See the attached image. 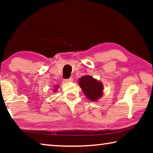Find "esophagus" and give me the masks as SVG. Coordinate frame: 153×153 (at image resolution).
<instances>
[{"label":"esophagus","instance_id":"34e87169","mask_svg":"<svg viewBox=\"0 0 153 153\" xmlns=\"http://www.w3.org/2000/svg\"><path fill=\"white\" fill-rule=\"evenodd\" d=\"M64 82H73V78H72V77H69V79H64Z\"/></svg>","mask_w":153,"mask_h":153}]
</instances>
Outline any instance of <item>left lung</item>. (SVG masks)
<instances>
[{"label":"left lung","instance_id":"left-lung-1","mask_svg":"<svg viewBox=\"0 0 153 153\" xmlns=\"http://www.w3.org/2000/svg\"><path fill=\"white\" fill-rule=\"evenodd\" d=\"M78 84L87 98L92 101H96L102 97L103 94L102 84L92 76H82L79 79Z\"/></svg>","mask_w":153,"mask_h":153}]
</instances>
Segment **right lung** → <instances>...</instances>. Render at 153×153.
<instances>
[{"label": "right lung", "instance_id": "1", "mask_svg": "<svg viewBox=\"0 0 153 153\" xmlns=\"http://www.w3.org/2000/svg\"><path fill=\"white\" fill-rule=\"evenodd\" d=\"M57 87H58V86H56V88H57ZM56 90H57V89L55 88V90H54V92H56Z\"/></svg>", "mask_w": 153, "mask_h": 153}]
</instances>
